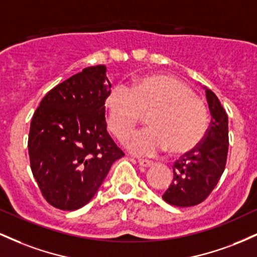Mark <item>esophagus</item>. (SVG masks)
<instances>
[{"label": "esophagus", "mask_w": 257, "mask_h": 257, "mask_svg": "<svg viewBox=\"0 0 257 257\" xmlns=\"http://www.w3.org/2000/svg\"><path fill=\"white\" fill-rule=\"evenodd\" d=\"M138 163L140 164L141 167L149 168V167L152 166L153 162H152V161H149V159H143V158H140V159H138Z\"/></svg>", "instance_id": "1"}]
</instances>
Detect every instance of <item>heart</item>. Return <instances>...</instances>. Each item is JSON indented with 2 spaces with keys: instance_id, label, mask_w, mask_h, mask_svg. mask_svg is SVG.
<instances>
[{
  "instance_id": "1",
  "label": "heart",
  "mask_w": 257,
  "mask_h": 257,
  "mask_svg": "<svg viewBox=\"0 0 257 257\" xmlns=\"http://www.w3.org/2000/svg\"><path fill=\"white\" fill-rule=\"evenodd\" d=\"M107 126L123 141L147 116L149 128L135 133L125 146L137 155L151 156L167 147L174 155L191 152L208 131V111L194 91L174 76L151 75L135 79L131 88L116 84L105 100Z\"/></svg>"
}]
</instances>
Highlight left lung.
I'll use <instances>...</instances> for the list:
<instances>
[{"label": "left lung", "mask_w": 257, "mask_h": 257, "mask_svg": "<svg viewBox=\"0 0 257 257\" xmlns=\"http://www.w3.org/2000/svg\"><path fill=\"white\" fill-rule=\"evenodd\" d=\"M211 122L202 143L174 163V179L162 198L175 206L202 203L217 185L228 153V117L217 96L205 88Z\"/></svg>", "instance_id": "8db88e82"}]
</instances>
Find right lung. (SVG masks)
I'll return each instance as SVG.
<instances>
[{
    "instance_id": "right-lung-1",
    "label": "right lung",
    "mask_w": 257,
    "mask_h": 257,
    "mask_svg": "<svg viewBox=\"0 0 257 257\" xmlns=\"http://www.w3.org/2000/svg\"><path fill=\"white\" fill-rule=\"evenodd\" d=\"M110 88L106 66L85 67L49 90L35 111L30 166L42 196L55 208L76 210L90 202L124 156L106 131Z\"/></svg>"
}]
</instances>
